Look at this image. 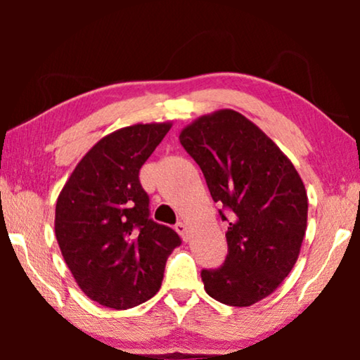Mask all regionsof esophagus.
Returning <instances> with one entry per match:
<instances>
[{
  "label": "esophagus",
  "instance_id": "obj_1",
  "mask_svg": "<svg viewBox=\"0 0 360 360\" xmlns=\"http://www.w3.org/2000/svg\"><path fill=\"white\" fill-rule=\"evenodd\" d=\"M175 231L181 236V239H184L185 243H188V240H190V231H188V228H186L185 223H176Z\"/></svg>",
  "mask_w": 360,
  "mask_h": 360
}]
</instances>
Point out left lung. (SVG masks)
Instances as JSON below:
<instances>
[{"label":"left lung","instance_id":"obj_1","mask_svg":"<svg viewBox=\"0 0 360 360\" xmlns=\"http://www.w3.org/2000/svg\"><path fill=\"white\" fill-rule=\"evenodd\" d=\"M180 142L203 172L229 219L228 255L203 270L205 290L229 307H250L278 288L297 262L307 233L308 196L292 160L234 110L200 116Z\"/></svg>","mask_w":360,"mask_h":360}]
</instances>
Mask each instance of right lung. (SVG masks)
<instances>
[{
    "mask_svg": "<svg viewBox=\"0 0 360 360\" xmlns=\"http://www.w3.org/2000/svg\"><path fill=\"white\" fill-rule=\"evenodd\" d=\"M172 122L121 127L78 162L56 205V238L82 292L127 309L159 292L167 257L180 238L149 218L139 170Z\"/></svg>",
    "mask_w": 360,
    "mask_h": 360,
    "instance_id": "obj_1",
    "label": "right lung"
}]
</instances>
